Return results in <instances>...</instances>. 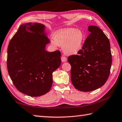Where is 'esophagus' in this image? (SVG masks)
<instances>
[{"mask_svg":"<svg viewBox=\"0 0 122 122\" xmlns=\"http://www.w3.org/2000/svg\"><path fill=\"white\" fill-rule=\"evenodd\" d=\"M61 61L62 62H65L67 61V59L66 57H65V56H62L61 57Z\"/></svg>","mask_w":122,"mask_h":122,"instance_id":"34e87169","label":"esophagus"}]
</instances>
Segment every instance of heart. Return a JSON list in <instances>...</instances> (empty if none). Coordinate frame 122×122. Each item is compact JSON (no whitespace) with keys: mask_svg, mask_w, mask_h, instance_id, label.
Returning a JSON list of instances; mask_svg holds the SVG:
<instances>
[{"mask_svg":"<svg viewBox=\"0 0 122 122\" xmlns=\"http://www.w3.org/2000/svg\"><path fill=\"white\" fill-rule=\"evenodd\" d=\"M84 39L83 32L74 28H65L58 30L54 36V40L51 41L53 47H63L66 55H76L81 49Z\"/></svg>","mask_w":122,"mask_h":122,"instance_id":"1","label":"heart"}]
</instances>
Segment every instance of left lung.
<instances>
[{"label":"left lung","mask_w":122,"mask_h":122,"mask_svg":"<svg viewBox=\"0 0 122 122\" xmlns=\"http://www.w3.org/2000/svg\"><path fill=\"white\" fill-rule=\"evenodd\" d=\"M90 33L78 55L68 57L71 66L73 85L81 92H92L102 86L108 78L112 64L109 39L99 27L89 26Z\"/></svg>","instance_id":"left-lung-1"}]
</instances>
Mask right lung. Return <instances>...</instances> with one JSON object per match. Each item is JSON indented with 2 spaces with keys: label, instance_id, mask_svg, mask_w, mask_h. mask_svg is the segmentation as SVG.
Listing matches in <instances>:
<instances>
[{
  "label": "right lung",
  "instance_id": "1",
  "mask_svg": "<svg viewBox=\"0 0 122 122\" xmlns=\"http://www.w3.org/2000/svg\"><path fill=\"white\" fill-rule=\"evenodd\" d=\"M50 42L45 25L29 22L19 27L9 42L7 68L14 85L30 97L46 94L52 86V73L61 65V52L46 50Z\"/></svg>",
  "mask_w": 122,
  "mask_h": 122
}]
</instances>
